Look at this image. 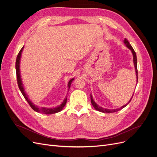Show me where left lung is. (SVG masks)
Listing matches in <instances>:
<instances>
[{"label":"left lung","mask_w":157,"mask_h":157,"mask_svg":"<svg viewBox=\"0 0 157 157\" xmlns=\"http://www.w3.org/2000/svg\"><path fill=\"white\" fill-rule=\"evenodd\" d=\"M124 43L125 44V45L127 46V48H128L132 52V56H133V63H134V66H135V72H136V83L138 82V71H137V59H136V53L135 50H133L132 47L131 46V45L129 44L128 40H127V39H125L124 40ZM137 84V83H136ZM133 96V94L131 97V98L130 99V100L129 101V102L127 103V104H125V105H123L122 107H121L118 109H105V108H103L102 107L98 105V104L94 101V100H93V98H92V96L90 94V100H91V103L92 106L94 107V108L97 110V111H100V112H101V113H114V112H117L118 111H120V110L122 109L123 108H124L125 107H126L127 105H128L129 103L131 101L132 98Z\"/></svg>","instance_id":"8db88e82"}]
</instances>
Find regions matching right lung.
I'll list each match as a JSON object with an SVG mask.
<instances>
[{
    "label": "right lung",
    "mask_w": 157,
    "mask_h": 157,
    "mask_svg": "<svg viewBox=\"0 0 157 157\" xmlns=\"http://www.w3.org/2000/svg\"><path fill=\"white\" fill-rule=\"evenodd\" d=\"M24 49V46L21 48L20 50L19 53L17 55V59H16V63H15V68H16V74H17V83H18L19 88L21 92V93L22 94L23 96L25 97L26 100L28 101L29 103V105H30V107L32 108L33 110H34L35 111H36L37 113H40L43 114H55L57 113H59L61 111H62V109L64 108V107L65 106L66 103H67V97L64 99L63 101L61 103V105H58L56 107L54 108H46V107H39L38 106L34 105V104L32 102V101L28 98V96L26 94V92H25V88H24V85H23L22 83V81L21 79V71H20V63H21V55H22V50ZM74 78L71 79L69 81L68 83V90L70 87H71V85L72 82H73V80Z\"/></svg>",
    "instance_id": "add662e5"
}]
</instances>
